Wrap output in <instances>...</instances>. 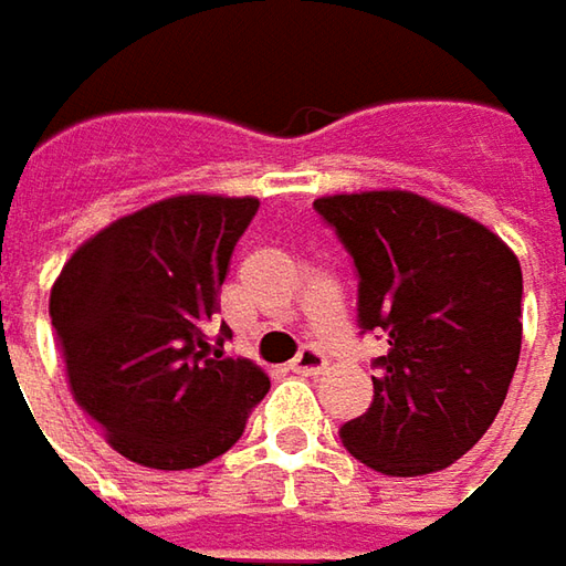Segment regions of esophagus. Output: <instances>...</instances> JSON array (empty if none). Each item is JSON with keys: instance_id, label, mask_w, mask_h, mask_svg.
Returning a JSON list of instances; mask_svg holds the SVG:
<instances>
[{"instance_id": "obj_1", "label": "esophagus", "mask_w": 566, "mask_h": 566, "mask_svg": "<svg viewBox=\"0 0 566 566\" xmlns=\"http://www.w3.org/2000/svg\"><path fill=\"white\" fill-rule=\"evenodd\" d=\"M290 367L302 377H314V374H321L327 367V355L321 348H314V345H305V348H298V355L292 358Z\"/></svg>"}]
</instances>
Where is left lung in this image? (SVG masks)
<instances>
[{"label": "left lung", "instance_id": "left-lung-1", "mask_svg": "<svg viewBox=\"0 0 566 566\" xmlns=\"http://www.w3.org/2000/svg\"><path fill=\"white\" fill-rule=\"evenodd\" d=\"M314 211L355 264L358 327L389 345L343 446L389 476L449 468L492 427L521 358V261L415 192L327 196Z\"/></svg>", "mask_w": 566, "mask_h": 566}]
</instances>
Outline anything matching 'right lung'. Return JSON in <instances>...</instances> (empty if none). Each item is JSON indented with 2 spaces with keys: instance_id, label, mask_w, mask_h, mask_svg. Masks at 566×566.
Masks as SVG:
<instances>
[{
  "instance_id": "add662e5",
  "label": "right lung",
  "mask_w": 566,
  "mask_h": 566,
  "mask_svg": "<svg viewBox=\"0 0 566 566\" xmlns=\"http://www.w3.org/2000/svg\"><path fill=\"white\" fill-rule=\"evenodd\" d=\"M258 199L177 196L80 245L49 314L71 396L124 458L155 470L208 464L245 433L271 380L230 358L221 286Z\"/></svg>"
}]
</instances>
